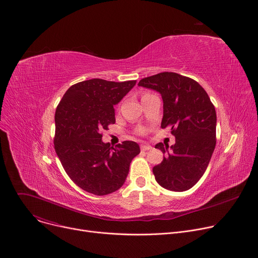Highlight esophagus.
Instances as JSON below:
<instances>
[{
	"mask_svg": "<svg viewBox=\"0 0 258 258\" xmlns=\"http://www.w3.org/2000/svg\"><path fill=\"white\" fill-rule=\"evenodd\" d=\"M150 149H152V147L150 145H147V144L141 145V150H143V151H147V150H150Z\"/></svg>",
	"mask_w": 258,
	"mask_h": 258,
	"instance_id": "1",
	"label": "esophagus"
}]
</instances>
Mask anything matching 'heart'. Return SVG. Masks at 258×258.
<instances>
[{"mask_svg":"<svg viewBox=\"0 0 258 258\" xmlns=\"http://www.w3.org/2000/svg\"><path fill=\"white\" fill-rule=\"evenodd\" d=\"M146 94H148V93H145V94H143V95H146Z\"/></svg>","mask_w":258,"mask_h":258,"instance_id":"b5f03b06","label":"heart"}]
</instances>
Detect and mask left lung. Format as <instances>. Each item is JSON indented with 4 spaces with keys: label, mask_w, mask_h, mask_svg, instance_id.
I'll use <instances>...</instances> for the list:
<instances>
[{
    "label": "left lung",
    "mask_w": 258,
    "mask_h": 258,
    "mask_svg": "<svg viewBox=\"0 0 258 258\" xmlns=\"http://www.w3.org/2000/svg\"><path fill=\"white\" fill-rule=\"evenodd\" d=\"M139 86L157 90L164 102L162 128L169 127L175 144L158 143L165 157L152 172L158 183L182 192L197 183L207 170L216 146V110L207 91L193 79L160 73L142 79Z\"/></svg>",
    "instance_id": "1"
}]
</instances>
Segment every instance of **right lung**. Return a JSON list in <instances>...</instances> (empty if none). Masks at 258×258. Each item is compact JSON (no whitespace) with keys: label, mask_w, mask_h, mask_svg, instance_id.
I'll list each match as a JSON object with an SVG mask.
<instances>
[{"label":"right lung","mask_w":258,"mask_h":258,"mask_svg":"<svg viewBox=\"0 0 258 258\" xmlns=\"http://www.w3.org/2000/svg\"><path fill=\"white\" fill-rule=\"evenodd\" d=\"M136 82L83 81L73 85L57 106L55 150L67 175L86 192L102 196L117 191L125 181L132 160L140 153L133 141L115 148L101 141L102 131L115 123L114 105Z\"/></svg>","instance_id":"obj_1"}]
</instances>
